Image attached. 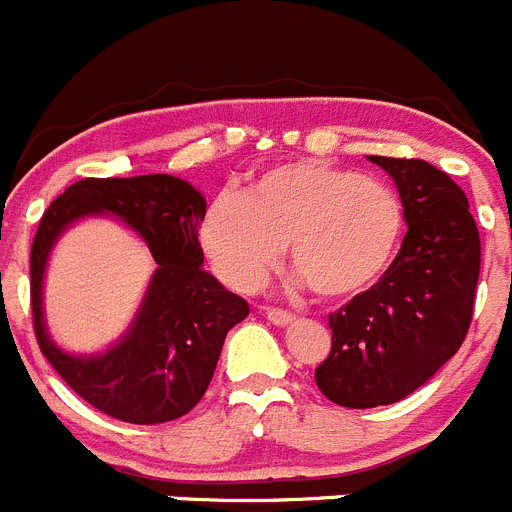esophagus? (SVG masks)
I'll use <instances>...</instances> for the list:
<instances>
[{
  "label": "esophagus",
  "mask_w": 512,
  "mask_h": 512,
  "mask_svg": "<svg viewBox=\"0 0 512 512\" xmlns=\"http://www.w3.org/2000/svg\"><path fill=\"white\" fill-rule=\"evenodd\" d=\"M266 318H269V323L279 325V328L295 323V315L287 310H279V307H266Z\"/></svg>",
  "instance_id": "34e87169"
}]
</instances>
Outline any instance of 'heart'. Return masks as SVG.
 Returning <instances> with one entry per match:
<instances>
[{"mask_svg": "<svg viewBox=\"0 0 512 512\" xmlns=\"http://www.w3.org/2000/svg\"><path fill=\"white\" fill-rule=\"evenodd\" d=\"M402 230L397 194L372 176L320 161L261 174L246 200L220 194L202 215L200 243L217 277L253 292L282 261L320 297H351L382 277Z\"/></svg>", "mask_w": 512, "mask_h": 512, "instance_id": "b5f03b06", "label": "heart"}]
</instances>
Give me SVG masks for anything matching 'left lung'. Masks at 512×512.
Wrapping results in <instances>:
<instances>
[{
  "instance_id": "1",
  "label": "left lung",
  "mask_w": 512,
  "mask_h": 512,
  "mask_svg": "<svg viewBox=\"0 0 512 512\" xmlns=\"http://www.w3.org/2000/svg\"><path fill=\"white\" fill-rule=\"evenodd\" d=\"M395 179L408 233L377 284L330 312V354L315 382L343 408L408 397L467 338L482 246L467 194L423 158L369 156Z\"/></svg>"
}]
</instances>
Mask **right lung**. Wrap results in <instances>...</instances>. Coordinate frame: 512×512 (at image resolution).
Masks as SVG:
<instances>
[{"instance_id": "1", "label": "right lung", "mask_w": 512, "mask_h": 512, "mask_svg": "<svg viewBox=\"0 0 512 512\" xmlns=\"http://www.w3.org/2000/svg\"><path fill=\"white\" fill-rule=\"evenodd\" d=\"M205 210V197L176 176H89L58 194L40 217L30 248L35 338L58 377L110 418L151 425L187 415L210 387L228 330L248 315V302L202 269L197 235ZM92 211H110L138 229L159 269L129 336L102 357H71L44 333L39 289L60 230Z\"/></svg>"}]
</instances>
